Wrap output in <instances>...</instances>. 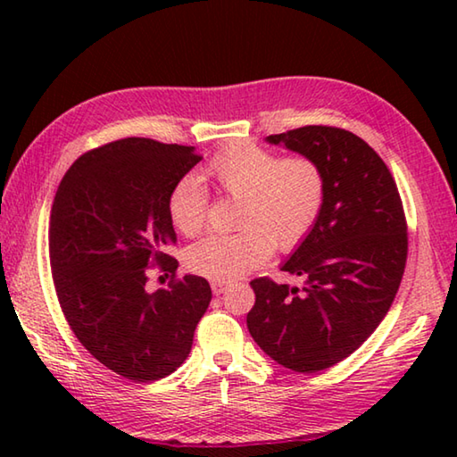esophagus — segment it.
Segmentation results:
<instances>
[{"label":"esophagus","instance_id":"1","mask_svg":"<svg viewBox=\"0 0 457 457\" xmlns=\"http://www.w3.org/2000/svg\"><path fill=\"white\" fill-rule=\"evenodd\" d=\"M228 288V282H221V280H213L212 282V290L215 296H220V294H223V290Z\"/></svg>","mask_w":457,"mask_h":457}]
</instances>
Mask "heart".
Returning a JSON list of instances; mask_svg holds the SVG:
<instances>
[{
	"label": "heart",
	"instance_id": "1",
	"mask_svg": "<svg viewBox=\"0 0 457 457\" xmlns=\"http://www.w3.org/2000/svg\"><path fill=\"white\" fill-rule=\"evenodd\" d=\"M199 177L239 197L236 234H212L193 244L189 270L236 280L272 256L274 245L292 250L319 220L324 201L322 171L306 157L280 159L253 143H234L201 169ZM207 191L197 177H183L169 195V215L185 236H195L207 220Z\"/></svg>",
	"mask_w": 457,
	"mask_h": 457
}]
</instances>
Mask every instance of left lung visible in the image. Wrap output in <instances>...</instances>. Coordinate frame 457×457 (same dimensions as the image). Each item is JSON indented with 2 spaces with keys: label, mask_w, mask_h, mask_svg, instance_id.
Here are the masks:
<instances>
[{
  "label": "left lung",
  "mask_w": 457,
  "mask_h": 457,
  "mask_svg": "<svg viewBox=\"0 0 457 457\" xmlns=\"http://www.w3.org/2000/svg\"><path fill=\"white\" fill-rule=\"evenodd\" d=\"M322 171L319 220L280 270L304 286L252 280L247 330L278 365L316 373L373 335L399 290L407 260L403 205L383 159L349 130L303 127L266 137Z\"/></svg>",
  "instance_id": "obj_1"
}]
</instances>
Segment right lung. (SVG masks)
<instances>
[{
	"mask_svg": "<svg viewBox=\"0 0 457 457\" xmlns=\"http://www.w3.org/2000/svg\"><path fill=\"white\" fill-rule=\"evenodd\" d=\"M201 161L195 146L120 138L68 169L50 215V264L68 324L92 357L130 381H159L189 357L212 300L210 282L185 274L146 290L153 262L177 242L169 195Z\"/></svg>",
	"mask_w": 457,
	"mask_h": 457,
	"instance_id": "right-lung-1",
	"label": "right lung"
}]
</instances>
